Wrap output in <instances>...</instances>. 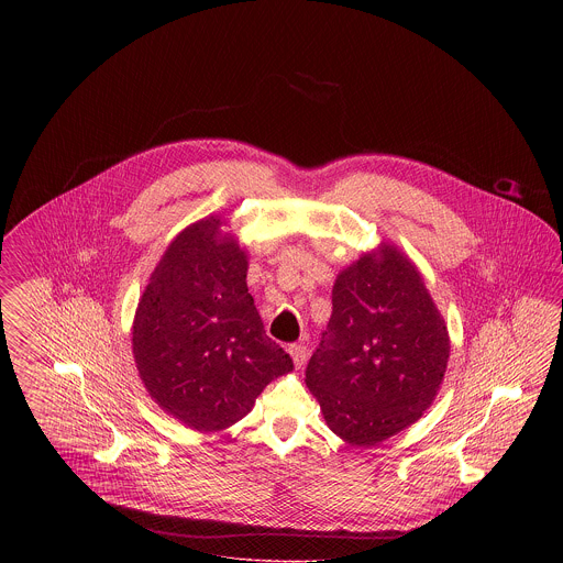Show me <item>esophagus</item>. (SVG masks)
<instances>
[{
    "instance_id": "1",
    "label": "esophagus",
    "mask_w": 563,
    "mask_h": 563,
    "mask_svg": "<svg viewBox=\"0 0 563 563\" xmlns=\"http://www.w3.org/2000/svg\"><path fill=\"white\" fill-rule=\"evenodd\" d=\"M289 354H291V358H294L295 367L299 369V367H303V363L308 361V346L306 344H291L289 346Z\"/></svg>"
}]
</instances>
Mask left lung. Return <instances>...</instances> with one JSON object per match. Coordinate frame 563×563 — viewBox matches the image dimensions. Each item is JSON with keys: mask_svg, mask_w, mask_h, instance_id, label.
Returning <instances> with one entry per match:
<instances>
[{"mask_svg": "<svg viewBox=\"0 0 563 563\" xmlns=\"http://www.w3.org/2000/svg\"><path fill=\"white\" fill-rule=\"evenodd\" d=\"M363 255L333 285V312L306 384L352 445H374L429 407L450 358L448 327L416 266L390 244Z\"/></svg>", "mask_w": 563, "mask_h": 563, "instance_id": "obj_1", "label": "left lung"}]
</instances>
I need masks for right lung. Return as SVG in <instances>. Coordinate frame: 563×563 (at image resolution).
<instances>
[{"instance_id":"right-lung-1","label":"right lung","mask_w":563,"mask_h":563,"mask_svg":"<svg viewBox=\"0 0 563 563\" xmlns=\"http://www.w3.org/2000/svg\"><path fill=\"white\" fill-rule=\"evenodd\" d=\"M219 219L186 228L154 269L133 324L134 363L162 409L189 429H228L294 369L246 289V255Z\"/></svg>"}]
</instances>
